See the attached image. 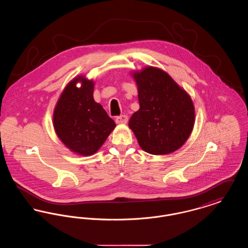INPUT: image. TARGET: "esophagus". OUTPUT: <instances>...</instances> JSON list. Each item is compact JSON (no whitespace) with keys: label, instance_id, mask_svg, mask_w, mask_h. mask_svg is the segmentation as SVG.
<instances>
[{"label":"esophagus","instance_id":"obj_1","mask_svg":"<svg viewBox=\"0 0 248 248\" xmlns=\"http://www.w3.org/2000/svg\"><path fill=\"white\" fill-rule=\"evenodd\" d=\"M127 121H128V117L126 115H121L115 119V122L118 124H125L127 123Z\"/></svg>","mask_w":248,"mask_h":248}]
</instances>
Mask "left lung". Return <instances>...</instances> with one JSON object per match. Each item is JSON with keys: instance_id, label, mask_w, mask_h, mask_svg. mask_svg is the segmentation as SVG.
<instances>
[{"instance_id": "left-lung-1", "label": "left lung", "mask_w": 248, "mask_h": 248, "mask_svg": "<svg viewBox=\"0 0 248 248\" xmlns=\"http://www.w3.org/2000/svg\"><path fill=\"white\" fill-rule=\"evenodd\" d=\"M131 74L138 85L140 109L128 124L140 148L154 155L176 152L193 129L195 110L190 96L161 69L149 66Z\"/></svg>"}]
</instances>
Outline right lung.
<instances>
[{"instance_id": "obj_1", "label": "right lung", "mask_w": 248, "mask_h": 248, "mask_svg": "<svg viewBox=\"0 0 248 248\" xmlns=\"http://www.w3.org/2000/svg\"><path fill=\"white\" fill-rule=\"evenodd\" d=\"M81 83L78 88L77 83ZM92 80L77 76L67 84L54 109V128L71 152L90 156L95 154L116 126L105 109L94 100Z\"/></svg>"}]
</instances>
